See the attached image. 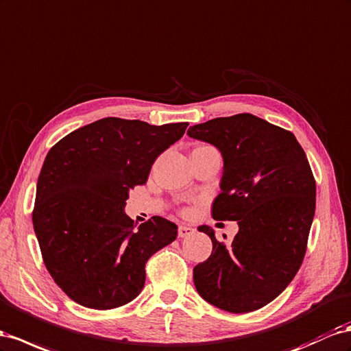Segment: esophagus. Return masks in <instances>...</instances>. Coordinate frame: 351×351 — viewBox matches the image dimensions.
Returning a JSON list of instances; mask_svg holds the SVG:
<instances>
[{
    "label": "esophagus",
    "instance_id": "obj_1",
    "mask_svg": "<svg viewBox=\"0 0 351 351\" xmlns=\"http://www.w3.org/2000/svg\"><path fill=\"white\" fill-rule=\"evenodd\" d=\"M193 233H195V229L192 226L182 224L178 227V238H187V236H191Z\"/></svg>",
    "mask_w": 351,
    "mask_h": 351
}]
</instances>
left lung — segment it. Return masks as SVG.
<instances>
[{"instance_id": "8db88e82", "label": "left lung", "mask_w": 351, "mask_h": 351, "mask_svg": "<svg viewBox=\"0 0 351 351\" xmlns=\"http://www.w3.org/2000/svg\"><path fill=\"white\" fill-rule=\"evenodd\" d=\"M187 136L221 152L213 217L239 224L230 246L210 226L197 227L211 238L213 252L193 269L196 291L230 313L258 310L289 285L304 258L316 208L304 150L291 131L251 113L206 121Z\"/></svg>"}]
</instances>
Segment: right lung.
<instances>
[{
	"label": "right lung",
	"instance_id": "add662e5",
	"mask_svg": "<svg viewBox=\"0 0 351 351\" xmlns=\"http://www.w3.org/2000/svg\"><path fill=\"white\" fill-rule=\"evenodd\" d=\"M187 125L103 118L47 154L34 230L47 270L75 302L109 310L132 301L145 287L147 260L177 238V226L158 215L136 229L124 208L130 189L147 182Z\"/></svg>",
	"mask_w": 351,
	"mask_h": 351
}]
</instances>
